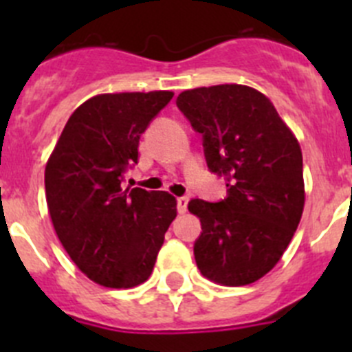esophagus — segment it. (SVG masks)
Returning <instances> with one entry per match:
<instances>
[{
    "instance_id": "esophagus-1",
    "label": "esophagus",
    "mask_w": 352,
    "mask_h": 352,
    "mask_svg": "<svg viewBox=\"0 0 352 352\" xmlns=\"http://www.w3.org/2000/svg\"><path fill=\"white\" fill-rule=\"evenodd\" d=\"M187 204H189V197L182 196V197H177V208H179V212H186L187 211Z\"/></svg>"
}]
</instances>
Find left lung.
Returning <instances> with one entry per match:
<instances>
[{
	"instance_id": "8db88e82",
	"label": "left lung",
	"mask_w": 352,
	"mask_h": 352,
	"mask_svg": "<svg viewBox=\"0 0 352 352\" xmlns=\"http://www.w3.org/2000/svg\"><path fill=\"white\" fill-rule=\"evenodd\" d=\"M177 107L202 134L209 170L228 180L223 201L189 202L202 226L199 271L223 286L252 285L278 264L303 214L300 143L272 102L245 85L186 90Z\"/></svg>"
}]
</instances>
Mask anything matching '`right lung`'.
I'll return each instance as SVG.
<instances>
[{"mask_svg": "<svg viewBox=\"0 0 352 352\" xmlns=\"http://www.w3.org/2000/svg\"><path fill=\"white\" fill-rule=\"evenodd\" d=\"M173 91L88 98L67 119L45 165V199L59 242L97 285L126 289L151 276L177 201L165 190L124 189L140 138Z\"/></svg>", "mask_w": 352, "mask_h": 352, "instance_id": "obj_1", "label": "right lung"}]
</instances>
